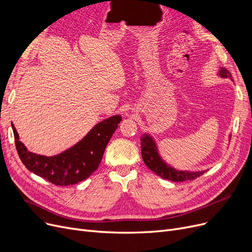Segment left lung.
<instances>
[{"label": "left lung", "mask_w": 252, "mask_h": 252, "mask_svg": "<svg viewBox=\"0 0 252 252\" xmlns=\"http://www.w3.org/2000/svg\"><path fill=\"white\" fill-rule=\"evenodd\" d=\"M219 76L221 78H229L232 80V75L229 70L225 68H220ZM141 145V157L143 162L149 168L160 177L164 179H168L172 182H186L193 181V179L204 174L205 171H182L174 169L173 167L169 166L161 158L158 153L157 145L150 134H143L140 137Z\"/></svg>", "instance_id": "1"}]
</instances>
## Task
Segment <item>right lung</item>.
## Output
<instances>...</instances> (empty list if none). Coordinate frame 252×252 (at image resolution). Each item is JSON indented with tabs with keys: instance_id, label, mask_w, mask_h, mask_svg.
Returning <instances> with one entry per match:
<instances>
[{
	"instance_id": "1",
	"label": "right lung",
	"mask_w": 252,
	"mask_h": 252,
	"mask_svg": "<svg viewBox=\"0 0 252 252\" xmlns=\"http://www.w3.org/2000/svg\"><path fill=\"white\" fill-rule=\"evenodd\" d=\"M121 121L120 115L104 119L74 147L52 157L28 151L13 124L12 129L19 158L31 172L55 186H71L85 181L98 168L106 145Z\"/></svg>"
}]
</instances>
